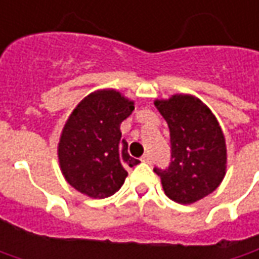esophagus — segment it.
I'll return each instance as SVG.
<instances>
[{
  "instance_id": "esophagus-1",
  "label": "esophagus",
  "mask_w": 259,
  "mask_h": 259,
  "mask_svg": "<svg viewBox=\"0 0 259 259\" xmlns=\"http://www.w3.org/2000/svg\"><path fill=\"white\" fill-rule=\"evenodd\" d=\"M142 162H145V163H150V162H152V159H150V156H149L147 153H145V155L142 156Z\"/></svg>"
}]
</instances>
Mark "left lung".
I'll return each instance as SVG.
<instances>
[{"mask_svg": "<svg viewBox=\"0 0 259 259\" xmlns=\"http://www.w3.org/2000/svg\"><path fill=\"white\" fill-rule=\"evenodd\" d=\"M155 106L169 126L172 162L155 167L166 196L189 205L218 188L227 172L225 136L206 104L191 94H175Z\"/></svg>", "mask_w": 259, "mask_h": 259, "instance_id": "obj_1", "label": "left lung"}]
</instances>
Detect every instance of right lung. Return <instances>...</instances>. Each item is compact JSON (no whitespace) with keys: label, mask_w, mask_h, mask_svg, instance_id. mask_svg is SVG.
I'll list each match as a JSON object with an SVG mask.
<instances>
[{"label":"right lung","mask_w":259,"mask_h":259,"mask_svg":"<svg viewBox=\"0 0 259 259\" xmlns=\"http://www.w3.org/2000/svg\"><path fill=\"white\" fill-rule=\"evenodd\" d=\"M135 110V103L120 92L104 89L90 93L76 106L58 142L63 176L76 191L94 199L112 196L140 163L127 153L120 124Z\"/></svg>","instance_id":"add662e5"}]
</instances>
